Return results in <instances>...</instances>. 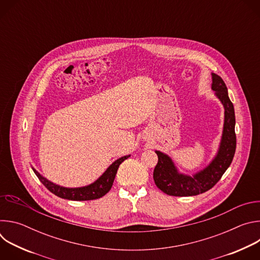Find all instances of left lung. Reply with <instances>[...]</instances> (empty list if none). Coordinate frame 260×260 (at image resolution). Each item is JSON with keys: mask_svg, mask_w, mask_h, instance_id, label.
I'll use <instances>...</instances> for the list:
<instances>
[{"mask_svg": "<svg viewBox=\"0 0 260 260\" xmlns=\"http://www.w3.org/2000/svg\"><path fill=\"white\" fill-rule=\"evenodd\" d=\"M212 89L224 107L223 132L218 152L209 166L191 177L179 173L172 158L156 150L158 161L153 172V179L156 186L169 196L191 197L208 191L221 179L233 161L237 146L235 109L224 81L214 73H212Z\"/></svg>", "mask_w": 260, "mask_h": 260, "instance_id": "obj_1", "label": "left lung"}]
</instances>
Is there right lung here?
I'll return each mask as SVG.
<instances>
[{
  "instance_id": "obj_1",
  "label": "right lung",
  "mask_w": 260,
  "mask_h": 260,
  "mask_svg": "<svg viewBox=\"0 0 260 260\" xmlns=\"http://www.w3.org/2000/svg\"><path fill=\"white\" fill-rule=\"evenodd\" d=\"M129 156L131 155H125L118 158L105 171V173L96 181L87 185V186L77 187V188H68V187L59 186V185L52 183L51 181L44 178L34 168L31 169L36 174V176L38 177L39 180L42 182L44 186L56 197L64 200H70V201H91V200L100 199L110 191L111 187H112L113 185V182L120 164L124 161L126 158H128Z\"/></svg>"
}]
</instances>
